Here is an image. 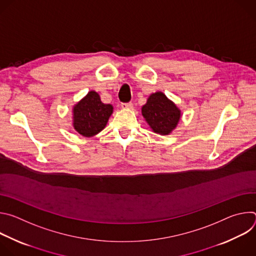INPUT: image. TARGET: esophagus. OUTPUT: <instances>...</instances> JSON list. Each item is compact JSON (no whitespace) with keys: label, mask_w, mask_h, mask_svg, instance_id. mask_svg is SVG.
<instances>
[{"label":"esophagus","mask_w":256,"mask_h":256,"mask_svg":"<svg viewBox=\"0 0 256 256\" xmlns=\"http://www.w3.org/2000/svg\"><path fill=\"white\" fill-rule=\"evenodd\" d=\"M122 108H124V109H132V107H134V105H132V103H122Z\"/></svg>","instance_id":"1"}]
</instances>
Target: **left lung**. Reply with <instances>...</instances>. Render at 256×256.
<instances>
[{
    "mask_svg": "<svg viewBox=\"0 0 256 256\" xmlns=\"http://www.w3.org/2000/svg\"><path fill=\"white\" fill-rule=\"evenodd\" d=\"M142 116L155 134L168 136L176 128L181 110L163 92L158 91L152 93L142 107Z\"/></svg>",
    "mask_w": 256,
    "mask_h": 256,
    "instance_id": "1",
    "label": "left lung"
}]
</instances>
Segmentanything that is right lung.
I'll return each instance as SVG.
<instances>
[{"instance_id": "obj_1", "label": "right lung", "mask_w": 256, "mask_h": 256, "mask_svg": "<svg viewBox=\"0 0 256 256\" xmlns=\"http://www.w3.org/2000/svg\"><path fill=\"white\" fill-rule=\"evenodd\" d=\"M114 112L112 104H104L100 95L91 90L72 106V128L85 138H92L106 126Z\"/></svg>"}]
</instances>
